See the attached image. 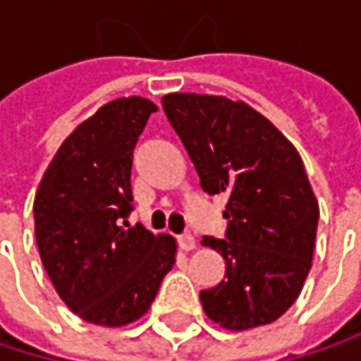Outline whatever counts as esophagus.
I'll list each match as a JSON object with an SVG mask.
<instances>
[{"instance_id":"obj_1","label":"esophagus","mask_w":361,"mask_h":361,"mask_svg":"<svg viewBox=\"0 0 361 361\" xmlns=\"http://www.w3.org/2000/svg\"><path fill=\"white\" fill-rule=\"evenodd\" d=\"M178 243H180V249L181 251H194L196 249V240H194V236L192 234H181L180 238H178Z\"/></svg>"}]
</instances>
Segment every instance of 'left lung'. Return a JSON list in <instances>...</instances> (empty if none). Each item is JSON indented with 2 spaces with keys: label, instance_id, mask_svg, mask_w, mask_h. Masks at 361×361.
I'll return each instance as SVG.
<instances>
[{
  "label": "left lung",
  "instance_id": "obj_1",
  "mask_svg": "<svg viewBox=\"0 0 361 361\" xmlns=\"http://www.w3.org/2000/svg\"><path fill=\"white\" fill-rule=\"evenodd\" d=\"M163 109L209 194H226V240L204 236L226 259L224 280L200 290L209 320L226 330L276 322L312 269L318 198L297 148L243 100L167 94Z\"/></svg>",
  "mask_w": 361,
  "mask_h": 361
}]
</instances>
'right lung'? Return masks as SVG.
<instances>
[{"instance_id":"right-lung-1","label":"right lung","mask_w":361,"mask_h":361,"mask_svg":"<svg viewBox=\"0 0 361 361\" xmlns=\"http://www.w3.org/2000/svg\"><path fill=\"white\" fill-rule=\"evenodd\" d=\"M157 104L116 98L75 127L37 188L35 238L41 263L64 305L90 324L137 322L176 263L178 243L131 211L133 148Z\"/></svg>"}]
</instances>
